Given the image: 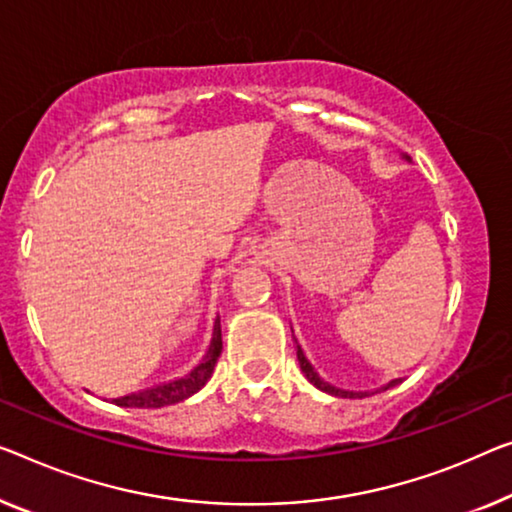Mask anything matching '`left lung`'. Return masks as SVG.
Listing matches in <instances>:
<instances>
[{
  "label": "left lung",
  "mask_w": 512,
  "mask_h": 512,
  "mask_svg": "<svg viewBox=\"0 0 512 512\" xmlns=\"http://www.w3.org/2000/svg\"><path fill=\"white\" fill-rule=\"evenodd\" d=\"M296 358H299V365H301V370H303V375L308 377V381L312 386H317L319 391H324V393H331V395H338V398H365V395H370V393H354V391H342V388H335V386H331V384H326V381L317 375L315 372V368H312L310 365V361L308 358H305V354H303V349L296 345ZM402 379H393V381H388L386 386H381V391H388V388H393L395 384H400Z\"/></svg>",
  "instance_id": "8db88e82"
}]
</instances>
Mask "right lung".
<instances>
[{
  "instance_id": "add662e5",
  "label": "right lung",
  "mask_w": 512,
  "mask_h": 512,
  "mask_svg": "<svg viewBox=\"0 0 512 512\" xmlns=\"http://www.w3.org/2000/svg\"><path fill=\"white\" fill-rule=\"evenodd\" d=\"M220 352H223V338H220V319H216V322H213V338H211L207 354H204L202 361L197 363L186 377L174 379V381H170V384L147 388V391L124 395V398H117L112 402L119 404V407L158 409V407H167V404H177L181 400H186V398H190V395H195L197 391H200L204 384H207L209 377L213 375V368H216Z\"/></svg>"
}]
</instances>
